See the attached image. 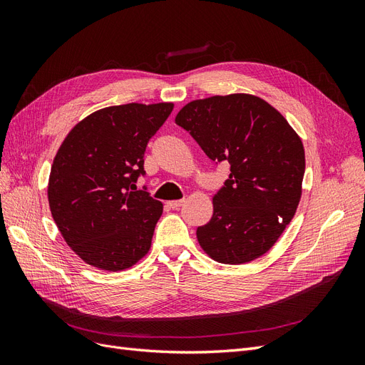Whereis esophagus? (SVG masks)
Here are the masks:
<instances>
[{
  "instance_id": "esophagus-1",
  "label": "esophagus",
  "mask_w": 365,
  "mask_h": 365,
  "mask_svg": "<svg viewBox=\"0 0 365 365\" xmlns=\"http://www.w3.org/2000/svg\"><path fill=\"white\" fill-rule=\"evenodd\" d=\"M182 204H184V200H175V201L169 202V207L173 208V210H178Z\"/></svg>"
}]
</instances>
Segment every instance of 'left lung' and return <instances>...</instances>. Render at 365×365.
<instances>
[{
	"label": "left lung",
	"mask_w": 365,
	"mask_h": 365,
	"mask_svg": "<svg viewBox=\"0 0 365 365\" xmlns=\"http://www.w3.org/2000/svg\"><path fill=\"white\" fill-rule=\"evenodd\" d=\"M230 175L213 196V216L197 227L202 250L228 264L263 256L291 222L302 196L303 143L286 118L250 94L187 103L175 118Z\"/></svg>",
	"instance_id": "obj_1"
}]
</instances>
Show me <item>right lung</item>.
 Listing matches in <instances>:
<instances>
[{
	"instance_id": "add662e5",
	"label": "right lung",
	"mask_w": 365,
	"mask_h": 365,
	"mask_svg": "<svg viewBox=\"0 0 365 365\" xmlns=\"http://www.w3.org/2000/svg\"><path fill=\"white\" fill-rule=\"evenodd\" d=\"M173 103L109 106L83 118L54 157L48 202L70 248L91 267L121 271L150 248L163 204L146 187L149 140L170 115Z\"/></svg>"
}]
</instances>
